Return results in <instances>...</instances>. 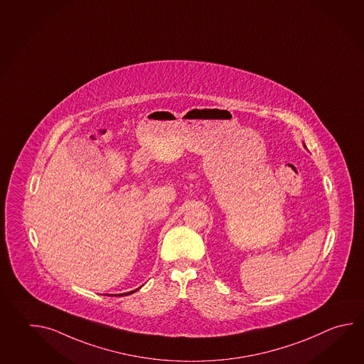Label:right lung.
Here are the masks:
<instances>
[{"mask_svg":"<svg viewBox=\"0 0 364 364\" xmlns=\"http://www.w3.org/2000/svg\"><path fill=\"white\" fill-rule=\"evenodd\" d=\"M136 290H132V291H128V293H123V294H119V296H128V294H132V293H134Z\"/></svg>","mask_w":364,"mask_h":364,"instance_id":"1","label":"right lung"}]
</instances>
